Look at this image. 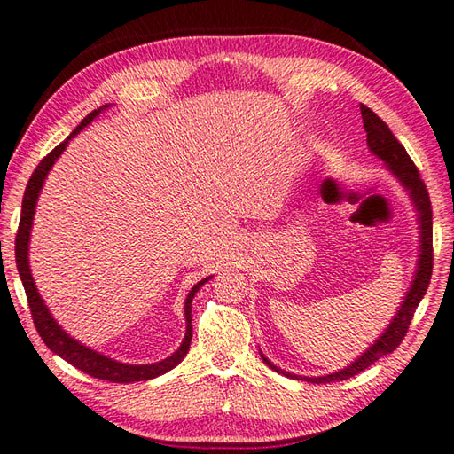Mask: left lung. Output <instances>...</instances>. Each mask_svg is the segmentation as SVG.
Masks as SVG:
<instances>
[{"label":"left lung","mask_w":454,"mask_h":454,"mask_svg":"<svg viewBox=\"0 0 454 454\" xmlns=\"http://www.w3.org/2000/svg\"><path fill=\"white\" fill-rule=\"evenodd\" d=\"M361 116H364V128L367 132V145L369 149L375 153L380 160H385L387 167L392 170L402 186H404L411 201L418 209V219H419V260H418V270L414 281H411L408 295L402 301V305L398 309V312L392 318V322L388 325V328L382 332L379 336V340L372 344L367 351H364L354 364L344 367L341 371L332 372V375H325V377H301V375H291V372L276 367L271 361L262 354L260 357L266 361V365L271 367L274 371L281 372V375H287L291 379H301V380H309V382H334V380H346L349 377L357 375V372L365 371L367 367H371L375 361H379L382 356H388L395 351L400 341L404 340L406 332L410 328L411 317L419 305V301L424 299L429 279H431V270H433V215H431V201H429V194L427 188L424 184V180L419 176V170L414 165V160L410 159V155L406 153L404 145H402L398 139L395 137V134L390 132V128L382 122V120L372 113L371 108H367L365 105H361Z\"/></svg>","instance_id":"1"}]
</instances>
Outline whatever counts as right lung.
<instances>
[{"instance_id": "add662e5", "label": "right lung", "mask_w": 454, "mask_h": 454, "mask_svg": "<svg viewBox=\"0 0 454 454\" xmlns=\"http://www.w3.org/2000/svg\"><path fill=\"white\" fill-rule=\"evenodd\" d=\"M106 108H108V105H103L100 108L93 110L90 114H87L83 118V122L79 124L74 132L64 139L62 144L54 147L43 160H40L38 167L35 168L33 176L28 178V184H27L25 196H23L21 219H19V229H17V239H15V260H17L19 276H21L25 294H27L30 315H33L35 326L38 330L40 338H43V341L48 346V349L54 351L56 356L66 359L67 364H72L74 367L82 369L83 372H87V375L95 377V379H103V380H110V382H136V380H149V379L163 375V372L176 367L180 361L184 359V356L190 349V341H192V299L196 295V291L204 286L211 276L198 281V284L190 289L186 303H184L186 334H184L183 344H180V348L175 351V354L163 361H157V364H151V365H128V364H120V361H114L103 354H98V351H95V349L85 348L82 341H77L69 334H66V330H62V326L58 325L54 317L50 315V310L44 305L43 297L38 295V289L35 286L33 276H30V266H28L30 229H33L36 200H38L40 190H43L48 170L52 168L56 159L64 153V149H66L69 139L75 137L87 124L93 122V120Z\"/></svg>"}]
</instances>
